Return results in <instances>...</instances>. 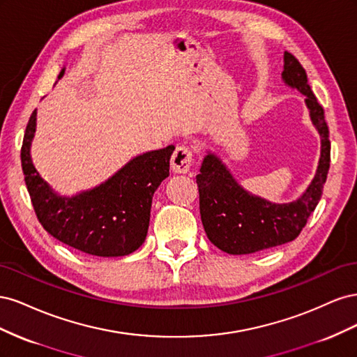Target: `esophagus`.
I'll return each mask as SVG.
<instances>
[{"label":"esophagus","mask_w":357,"mask_h":357,"mask_svg":"<svg viewBox=\"0 0 357 357\" xmlns=\"http://www.w3.org/2000/svg\"><path fill=\"white\" fill-rule=\"evenodd\" d=\"M192 165V150L188 146H177L171 156V169L178 174H186Z\"/></svg>","instance_id":"1"}]
</instances>
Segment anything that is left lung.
Wrapping results in <instances>:
<instances>
[{"mask_svg":"<svg viewBox=\"0 0 357 357\" xmlns=\"http://www.w3.org/2000/svg\"><path fill=\"white\" fill-rule=\"evenodd\" d=\"M282 77L290 88L305 95L312 125L321 138L319 167L296 201L273 204L241 188L220 158L208 152L197 176L201 220L208 240L229 255H248L294 241L314 211L326 183L331 142L325 112L310 88L304 67L289 52H284Z\"/></svg>","mask_w":357,"mask_h":357,"instance_id":"1","label":"left lung"}]
</instances>
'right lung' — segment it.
<instances>
[{"instance_id": "1", "label": "right lung", "mask_w": 357, "mask_h": 357, "mask_svg": "<svg viewBox=\"0 0 357 357\" xmlns=\"http://www.w3.org/2000/svg\"><path fill=\"white\" fill-rule=\"evenodd\" d=\"M36 121L37 110L28 121L20 160L32 207L43 228L61 243L88 255L116 257L135 252L146 240L153 193L169 176L174 146L134 158L91 190L61 197L40 177L31 160Z\"/></svg>"}]
</instances>
